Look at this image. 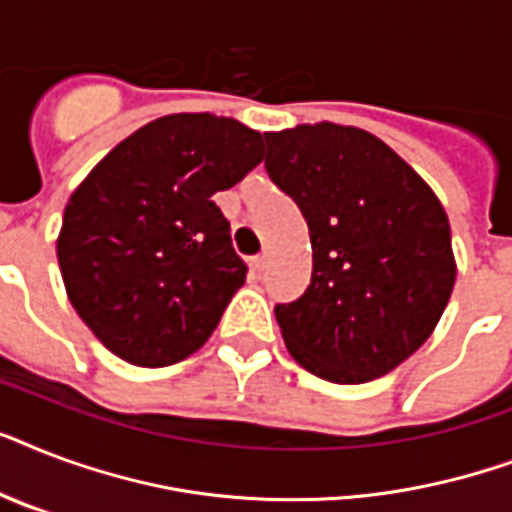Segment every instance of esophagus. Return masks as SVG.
Wrapping results in <instances>:
<instances>
[{"label":"esophagus","mask_w":512,"mask_h":512,"mask_svg":"<svg viewBox=\"0 0 512 512\" xmlns=\"http://www.w3.org/2000/svg\"><path fill=\"white\" fill-rule=\"evenodd\" d=\"M265 265H268V255H257V257H252V271L255 273H263L265 271Z\"/></svg>","instance_id":"esophagus-1"}]
</instances>
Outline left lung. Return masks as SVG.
I'll list each match as a JSON object with an SVG mask.
<instances>
[{
    "instance_id": "left-lung-1",
    "label": "left lung",
    "mask_w": 512,
    "mask_h": 512,
    "mask_svg": "<svg viewBox=\"0 0 512 512\" xmlns=\"http://www.w3.org/2000/svg\"><path fill=\"white\" fill-rule=\"evenodd\" d=\"M265 170L311 233V284L276 305L297 364L358 385L393 372L428 340L457 263L441 201L372 132L319 122L265 132Z\"/></svg>"
}]
</instances>
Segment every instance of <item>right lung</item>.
<instances>
[{
  "instance_id": "add662e5",
  "label": "right lung",
  "mask_w": 512,
  "mask_h": 512,
  "mask_svg": "<svg viewBox=\"0 0 512 512\" xmlns=\"http://www.w3.org/2000/svg\"><path fill=\"white\" fill-rule=\"evenodd\" d=\"M263 162V135L170 114L124 138L63 212L58 265L79 319L114 356L170 366L209 340L247 265L212 196Z\"/></svg>"
}]
</instances>
